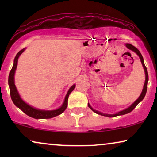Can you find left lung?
I'll use <instances>...</instances> for the list:
<instances>
[{"label": "left lung", "instance_id": "8db88e82", "mask_svg": "<svg viewBox=\"0 0 157 157\" xmlns=\"http://www.w3.org/2000/svg\"><path fill=\"white\" fill-rule=\"evenodd\" d=\"M125 46H126V48H128L131 51H134V52L136 53V54L139 56V59H140V61L141 62V64H142V66H143L144 70V72H145V82H144V87H143L142 91H141V93L140 94V96H139V98H137V99L133 103V104L131 105L130 106H128V108L124 109V110L120 111H119V112L114 113V114H109V113H104L101 112V111H98L97 110H95V109H94L93 108H92V107L91 106V105H90L89 104H88V106H89V108L91 109V110L94 111V112H95L96 113H97V114H99V115H101V116H104V117H117V116H121V115L126 114V113H130L131 111H132L133 110H134V109L137 106V105H138L139 103L141 102V101L144 99V96L146 95V93H147L148 81H149V76H148V72H147V67H146V66H145L144 62V59H143L142 55L141 54L140 51H139L138 49L136 48V47H134V46H132V44H126Z\"/></svg>", "mask_w": 157, "mask_h": 157}]
</instances>
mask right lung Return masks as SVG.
Masks as SVG:
<instances>
[{
  "mask_svg": "<svg viewBox=\"0 0 157 157\" xmlns=\"http://www.w3.org/2000/svg\"><path fill=\"white\" fill-rule=\"evenodd\" d=\"M25 50V48H24L22 50H21L19 52L17 53L16 57L14 59L13 65L12 69L10 70L9 76H8V85H9L10 89V97L13 102V104L16 106L21 109V111H23L25 114H27L29 117L34 119H51V118L55 117L56 116H59L67 108L68 106V98L70 94L73 91L76 85L74 84L71 86L66 94L64 98L63 103L62 104L61 106L59 109H55V110H42V109H36L35 107L30 106L27 103H25L22 98H21L20 94H19L18 90L16 89V85H15V72H16L17 64H18V60L20 56L23 53V51Z\"/></svg>",
  "mask_w": 157,
  "mask_h": 157,
  "instance_id": "add662e5",
  "label": "right lung"
}]
</instances>
